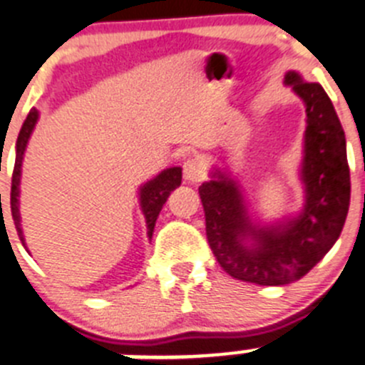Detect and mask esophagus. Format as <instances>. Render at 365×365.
<instances>
[{"mask_svg": "<svg viewBox=\"0 0 365 365\" xmlns=\"http://www.w3.org/2000/svg\"><path fill=\"white\" fill-rule=\"evenodd\" d=\"M182 172H185V179L188 182H199L204 177V165L200 159L188 158L182 165Z\"/></svg>", "mask_w": 365, "mask_h": 365, "instance_id": "esophagus-1", "label": "esophagus"}]
</instances>
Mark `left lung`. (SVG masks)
<instances>
[{"mask_svg": "<svg viewBox=\"0 0 365 365\" xmlns=\"http://www.w3.org/2000/svg\"><path fill=\"white\" fill-rule=\"evenodd\" d=\"M284 82L307 103L303 182L307 202L299 217L272 227H252L242 195L231 179L199 186L206 217L207 244L229 276L249 283L277 287L310 272L341 237L351 197L346 136L331 100L321 84L303 82L289 71ZM252 236L255 244L241 242Z\"/></svg>", "mask_w": 365, "mask_h": 365, "instance_id": "left-lung-1", "label": "left lung"}]
</instances>
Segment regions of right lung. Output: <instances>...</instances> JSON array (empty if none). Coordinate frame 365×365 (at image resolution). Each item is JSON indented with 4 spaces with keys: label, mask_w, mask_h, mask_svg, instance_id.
Wrapping results in <instances>:
<instances>
[{
    "label": "right lung",
    "mask_w": 365,
    "mask_h": 365,
    "mask_svg": "<svg viewBox=\"0 0 365 365\" xmlns=\"http://www.w3.org/2000/svg\"><path fill=\"white\" fill-rule=\"evenodd\" d=\"M39 113L37 109H32L24 120L23 127L19 130V136H17V145H16V163H14V172H12V190H10V210H12V218L14 224H16V231L19 235L21 242H23V231H21L19 224V202H17V197H19V175H21V163H23V154L26 143H29V138L32 134L34 127H36V121ZM180 179H182V172L180 168H168L165 172L159 173L154 180L147 182V185L141 188V207H143L145 218H147V227H148V237H152L154 232L155 220L159 217V211H161L163 204L168 199L170 192L177 188L180 185ZM1 197V195H0Z\"/></svg>",
    "instance_id": "1"
}]
</instances>
